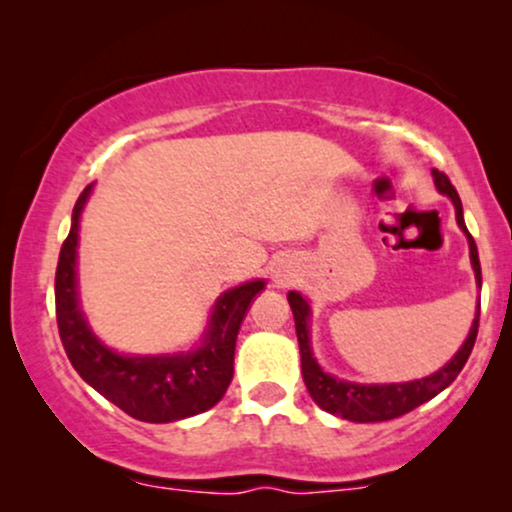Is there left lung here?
I'll list each match as a JSON object with an SVG mask.
<instances>
[{
	"label": "left lung",
	"mask_w": 512,
	"mask_h": 512,
	"mask_svg": "<svg viewBox=\"0 0 512 512\" xmlns=\"http://www.w3.org/2000/svg\"><path fill=\"white\" fill-rule=\"evenodd\" d=\"M433 178H436V187L443 195H448L455 204L457 211V223L469 240V255H472V267L477 274V284L481 286V264H479V252L477 243H474L472 233L467 231L462 219V202L457 190L452 187L448 175L433 170ZM289 305L293 310V320H296V334H298V346H301V370L305 387H308L310 397L315 399V404L320 409L330 411V414L342 416V419L356 421V424H373V421H390L397 416L407 414V411L416 409L419 404L428 402L443 392L452 380L460 375V370L467 363L469 354H472L474 342H477L479 332V310L477 317L472 322V330H469L467 342L462 344V349L457 351L455 358L450 363H445L438 373L428 375V378L411 380V383H397V385H358V383H346V380H337L332 375L322 373V368L317 366L313 351H310V339H308V317L310 308L305 303L301 293L291 291L289 293Z\"/></svg>",
	"instance_id": "obj_1"
}]
</instances>
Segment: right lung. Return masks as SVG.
I'll return each mask as SVG.
<instances>
[{
  "label": "right lung",
  "instance_id": "1",
  "mask_svg": "<svg viewBox=\"0 0 512 512\" xmlns=\"http://www.w3.org/2000/svg\"><path fill=\"white\" fill-rule=\"evenodd\" d=\"M91 185L74 204L72 231L62 243L55 272L57 330L76 373L125 414L149 424L187 419L214 407L233 380V356L240 322L264 281H250L226 291L211 313V327L192 354L178 356H120L88 330L76 301V240L79 214Z\"/></svg>",
  "mask_w": 512,
  "mask_h": 512
}]
</instances>
